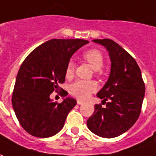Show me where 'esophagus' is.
<instances>
[{"mask_svg": "<svg viewBox=\"0 0 156 156\" xmlns=\"http://www.w3.org/2000/svg\"><path fill=\"white\" fill-rule=\"evenodd\" d=\"M85 103V101H83L81 100H77V104L78 105H82Z\"/></svg>", "mask_w": 156, "mask_h": 156, "instance_id": "1", "label": "esophagus"}]
</instances>
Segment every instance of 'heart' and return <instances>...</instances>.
<instances>
[{
	"instance_id": "obj_1",
	"label": "heart",
	"mask_w": 156,
	"mask_h": 156,
	"mask_svg": "<svg viewBox=\"0 0 156 156\" xmlns=\"http://www.w3.org/2000/svg\"><path fill=\"white\" fill-rule=\"evenodd\" d=\"M83 58L95 70H99L104 64V57L97 50H89L83 54ZM76 65L72 61L68 62L66 70V76L70 78L75 72ZM97 90V84L92 80H79L72 83L70 86V92L71 95L80 99H86L91 93Z\"/></svg>"
}]
</instances>
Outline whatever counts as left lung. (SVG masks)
Instances as JSON below:
<instances>
[{"label":"left lung","instance_id":"obj_1","mask_svg":"<svg viewBox=\"0 0 156 156\" xmlns=\"http://www.w3.org/2000/svg\"><path fill=\"white\" fill-rule=\"evenodd\" d=\"M93 41L104 46L111 59L108 80L97 93L105 107L95 105V111L87 120L88 129L103 138H114L132 127L140 114L145 96L141 71L135 59L111 39Z\"/></svg>","mask_w":156,"mask_h":156}]
</instances>
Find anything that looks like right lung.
<instances>
[{"mask_svg": "<svg viewBox=\"0 0 156 156\" xmlns=\"http://www.w3.org/2000/svg\"><path fill=\"white\" fill-rule=\"evenodd\" d=\"M89 41L52 39L30 52L20 67L12 94V106L20 126L31 136L47 138L57 134L76 105L70 97L58 104L50 98L65 82L70 58ZM63 95L66 96L67 93Z\"/></svg>", "mask_w": 156, "mask_h": 156, "instance_id": "1", "label": "right lung"}]
</instances>
